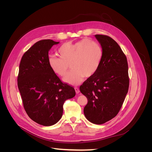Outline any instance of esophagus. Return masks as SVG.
<instances>
[{
    "label": "esophagus",
    "instance_id": "esophagus-1",
    "mask_svg": "<svg viewBox=\"0 0 152 152\" xmlns=\"http://www.w3.org/2000/svg\"><path fill=\"white\" fill-rule=\"evenodd\" d=\"M75 92H76V93H77V94L79 93L80 90H79V88H78V87H75Z\"/></svg>",
    "mask_w": 152,
    "mask_h": 152
}]
</instances>
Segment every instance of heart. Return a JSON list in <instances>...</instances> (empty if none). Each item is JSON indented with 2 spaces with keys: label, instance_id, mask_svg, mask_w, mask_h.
Here are the masks:
<instances>
[{
  "label": "heart",
  "instance_id": "b5f03b06",
  "mask_svg": "<svg viewBox=\"0 0 152 152\" xmlns=\"http://www.w3.org/2000/svg\"><path fill=\"white\" fill-rule=\"evenodd\" d=\"M59 57L53 56L48 59L51 70L57 75L65 76L69 68H72L63 80L71 85H77L83 78L95 74L103 59V49L96 41L84 39L75 43L66 42L58 50Z\"/></svg>",
  "mask_w": 152,
  "mask_h": 152
}]
</instances>
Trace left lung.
<instances>
[{"label":"left lung","mask_w":152,"mask_h":152,"mask_svg":"<svg viewBox=\"0 0 152 152\" xmlns=\"http://www.w3.org/2000/svg\"><path fill=\"white\" fill-rule=\"evenodd\" d=\"M103 49V59L98 71L80 86L87 99L84 108L86 118L102 124L115 117L123 104L129 86L127 58L113 39L95 35Z\"/></svg>","instance_id":"1"}]
</instances>
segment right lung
I'll return each instance as SVG.
<instances>
[{
	"label": "right lung",
	"mask_w": 152,
	"mask_h": 152,
	"mask_svg": "<svg viewBox=\"0 0 152 152\" xmlns=\"http://www.w3.org/2000/svg\"><path fill=\"white\" fill-rule=\"evenodd\" d=\"M58 44L50 39L37 42L23 55L18 75L26 113L32 121L44 126L60 120L64 103L75 96L73 87L63 82L49 65V50Z\"/></svg>",
	"instance_id": "1"
}]
</instances>
